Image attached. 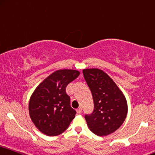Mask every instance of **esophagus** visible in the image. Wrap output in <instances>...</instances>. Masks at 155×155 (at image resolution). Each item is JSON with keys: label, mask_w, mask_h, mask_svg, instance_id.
I'll list each match as a JSON object with an SVG mask.
<instances>
[{"label": "esophagus", "mask_w": 155, "mask_h": 155, "mask_svg": "<svg viewBox=\"0 0 155 155\" xmlns=\"http://www.w3.org/2000/svg\"><path fill=\"white\" fill-rule=\"evenodd\" d=\"M82 112V110L81 107H79L78 109H77V113L78 114H81Z\"/></svg>", "instance_id": "esophagus-1"}]
</instances>
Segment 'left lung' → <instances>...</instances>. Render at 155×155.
<instances>
[{
	"label": "left lung",
	"mask_w": 155,
	"mask_h": 155,
	"mask_svg": "<svg viewBox=\"0 0 155 155\" xmlns=\"http://www.w3.org/2000/svg\"><path fill=\"white\" fill-rule=\"evenodd\" d=\"M94 101L92 114H86L89 129L98 136H107L116 131L127 114V103L123 92L113 80L97 68L82 70Z\"/></svg>",
	"instance_id": "8db88e82"
}]
</instances>
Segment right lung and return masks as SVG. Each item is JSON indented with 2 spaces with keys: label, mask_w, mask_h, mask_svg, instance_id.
<instances>
[{
  "label": "right lung",
  "mask_w": 155,
  "mask_h": 155,
  "mask_svg": "<svg viewBox=\"0 0 155 155\" xmlns=\"http://www.w3.org/2000/svg\"><path fill=\"white\" fill-rule=\"evenodd\" d=\"M80 75L75 70H58L38 85L29 101L30 117L42 133L48 136L62 134L75 117L65 88Z\"/></svg>",
  "instance_id": "obj_1"
}]
</instances>
